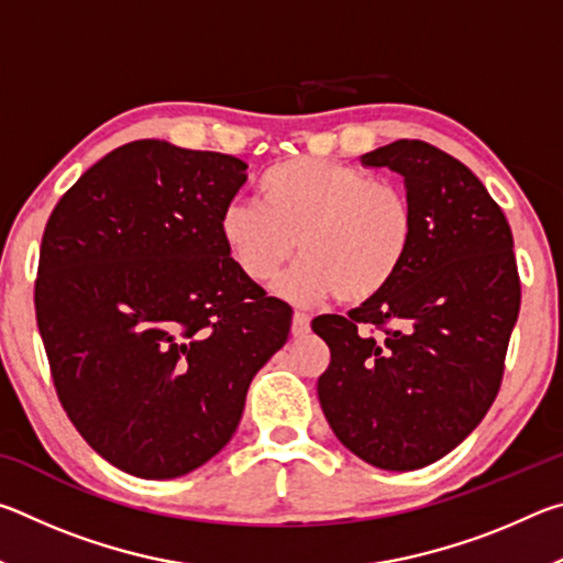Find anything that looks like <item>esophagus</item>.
Wrapping results in <instances>:
<instances>
[{
    "mask_svg": "<svg viewBox=\"0 0 563 563\" xmlns=\"http://www.w3.org/2000/svg\"><path fill=\"white\" fill-rule=\"evenodd\" d=\"M290 332H292V338L308 335V332H310V316H305V312H295Z\"/></svg>",
    "mask_w": 563,
    "mask_h": 563,
    "instance_id": "1",
    "label": "esophagus"
}]
</instances>
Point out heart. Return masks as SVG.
<instances>
[{
    "instance_id": "heart-1",
    "label": "heart",
    "mask_w": 563,
    "mask_h": 563,
    "mask_svg": "<svg viewBox=\"0 0 563 563\" xmlns=\"http://www.w3.org/2000/svg\"><path fill=\"white\" fill-rule=\"evenodd\" d=\"M258 194L261 203H228L218 228L255 283L273 280L298 247L302 261L275 285L290 302L312 305L335 292L342 302L373 300L412 253L417 213L407 190L362 168L288 158L265 170Z\"/></svg>"
}]
</instances>
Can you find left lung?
<instances>
[{"instance_id":"obj_1","label":"left lung","mask_w":563,"mask_h":563,"mask_svg":"<svg viewBox=\"0 0 563 563\" xmlns=\"http://www.w3.org/2000/svg\"><path fill=\"white\" fill-rule=\"evenodd\" d=\"M362 164L405 178L415 245L385 292L312 320L330 347L318 397L360 460L422 470L450 454L499 393L521 305L514 238L482 180L424 141L399 139Z\"/></svg>"}]
</instances>
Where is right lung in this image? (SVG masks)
I'll return each mask as SVG.
<instances>
[{
    "mask_svg": "<svg viewBox=\"0 0 563 563\" xmlns=\"http://www.w3.org/2000/svg\"><path fill=\"white\" fill-rule=\"evenodd\" d=\"M245 164L144 139L103 156L49 216L34 285L56 395L93 452L176 479L231 442L292 310L238 268L221 211Z\"/></svg>",
    "mask_w": 563,
    "mask_h": 563,
    "instance_id": "add662e5",
    "label": "right lung"
}]
</instances>
